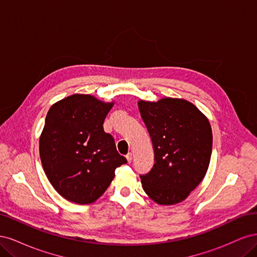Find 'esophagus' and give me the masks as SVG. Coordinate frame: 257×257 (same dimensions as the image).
I'll return each mask as SVG.
<instances>
[{
    "instance_id": "34e87169",
    "label": "esophagus",
    "mask_w": 257,
    "mask_h": 257,
    "mask_svg": "<svg viewBox=\"0 0 257 257\" xmlns=\"http://www.w3.org/2000/svg\"><path fill=\"white\" fill-rule=\"evenodd\" d=\"M125 158H126L127 162L131 163V162H132V159H133V154H132V153H127V154L125 155Z\"/></svg>"
}]
</instances>
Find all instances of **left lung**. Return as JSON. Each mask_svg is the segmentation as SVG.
Wrapping results in <instances>:
<instances>
[{
    "instance_id": "left-lung-1",
    "label": "left lung",
    "mask_w": 257,
    "mask_h": 257,
    "mask_svg": "<svg viewBox=\"0 0 257 257\" xmlns=\"http://www.w3.org/2000/svg\"><path fill=\"white\" fill-rule=\"evenodd\" d=\"M138 108L154 150L153 167L141 175L144 191L160 205L181 203L207 173L212 152L210 123L181 98L139 100Z\"/></svg>"
}]
</instances>
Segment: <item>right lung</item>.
Masks as SVG:
<instances>
[{"label":"right lung","instance_id":"add662e5","mask_svg":"<svg viewBox=\"0 0 257 257\" xmlns=\"http://www.w3.org/2000/svg\"><path fill=\"white\" fill-rule=\"evenodd\" d=\"M112 106L74 94L53 104L46 116L40 138L43 168L54 190L72 203H94L111 183L115 168L127 162L103 128Z\"/></svg>","mask_w":257,"mask_h":257}]
</instances>
